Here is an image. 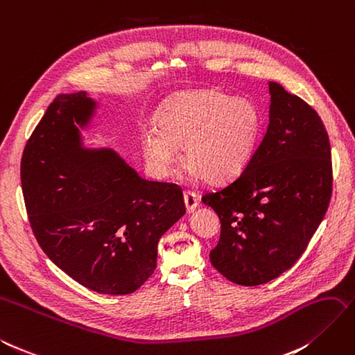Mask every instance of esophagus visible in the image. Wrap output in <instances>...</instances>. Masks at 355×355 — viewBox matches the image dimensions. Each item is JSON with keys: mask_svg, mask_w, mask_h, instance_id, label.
I'll return each mask as SVG.
<instances>
[{"mask_svg": "<svg viewBox=\"0 0 355 355\" xmlns=\"http://www.w3.org/2000/svg\"><path fill=\"white\" fill-rule=\"evenodd\" d=\"M184 200H185V206L188 212H194L198 206V196L194 193V191H185Z\"/></svg>", "mask_w": 355, "mask_h": 355, "instance_id": "obj_1", "label": "esophagus"}]
</instances>
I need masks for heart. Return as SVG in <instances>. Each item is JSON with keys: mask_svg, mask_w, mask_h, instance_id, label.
Wrapping results in <instances>:
<instances>
[{"mask_svg": "<svg viewBox=\"0 0 355 355\" xmlns=\"http://www.w3.org/2000/svg\"><path fill=\"white\" fill-rule=\"evenodd\" d=\"M157 127L140 131V146L149 170L167 176L179 158L189 162L191 175L209 184L239 176L251 161L261 132L255 104L216 89L176 92L161 104Z\"/></svg>", "mask_w": 355, "mask_h": 355, "instance_id": "obj_1", "label": "heart"}]
</instances>
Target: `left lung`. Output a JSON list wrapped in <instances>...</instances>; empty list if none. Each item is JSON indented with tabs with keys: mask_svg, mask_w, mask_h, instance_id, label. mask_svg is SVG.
<instances>
[{
	"mask_svg": "<svg viewBox=\"0 0 355 355\" xmlns=\"http://www.w3.org/2000/svg\"><path fill=\"white\" fill-rule=\"evenodd\" d=\"M269 127L234 180L201 197L221 221L210 263L237 285L276 279L308 248L327 212L331 189L329 134L318 113L269 82Z\"/></svg>",
	"mask_w": 355,
	"mask_h": 355,
	"instance_id": "8db88e82",
	"label": "left lung"
}]
</instances>
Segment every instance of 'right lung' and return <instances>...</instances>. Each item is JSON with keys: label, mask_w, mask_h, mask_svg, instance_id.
<instances>
[{"label": "right lung", "mask_w": 355, "mask_h": 355, "mask_svg": "<svg viewBox=\"0 0 355 355\" xmlns=\"http://www.w3.org/2000/svg\"><path fill=\"white\" fill-rule=\"evenodd\" d=\"M94 109L86 92L51 103L24 150L22 193L44 254L86 288L122 295L154 273L185 203L180 187L141 179L112 149L82 148Z\"/></svg>", "instance_id": "add662e5"}]
</instances>
